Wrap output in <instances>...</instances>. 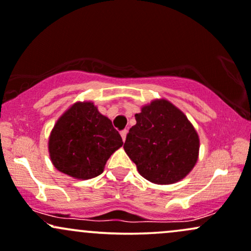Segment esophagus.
Instances as JSON below:
<instances>
[{"mask_svg": "<svg viewBox=\"0 0 251 251\" xmlns=\"http://www.w3.org/2000/svg\"><path fill=\"white\" fill-rule=\"evenodd\" d=\"M126 134H128V130H122V131H121V136H122V140L123 141H126Z\"/></svg>", "mask_w": 251, "mask_h": 251, "instance_id": "esophagus-1", "label": "esophagus"}]
</instances>
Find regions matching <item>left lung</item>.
Listing matches in <instances>:
<instances>
[{
  "instance_id": "left-lung-1",
  "label": "left lung",
  "mask_w": 251,
  "mask_h": 251,
  "mask_svg": "<svg viewBox=\"0 0 251 251\" xmlns=\"http://www.w3.org/2000/svg\"><path fill=\"white\" fill-rule=\"evenodd\" d=\"M126 135V155L141 176L157 185L178 182L198 161L201 141L186 115L165 98L153 100L135 114Z\"/></svg>"
}]
</instances>
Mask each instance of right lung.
Returning a JSON list of instances; mask_svg holds the SVG:
<instances>
[{"label":"right lung","mask_w":251,"mask_h":251,"mask_svg":"<svg viewBox=\"0 0 251 251\" xmlns=\"http://www.w3.org/2000/svg\"><path fill=\"white\" fill-rule=\"evenodd\" d=\"M123 141L111 121L91 100L73 103L58 118L49 137V153L59 172L77 180L103 173Z\"/></svg>","instance_id":"1"}]
</instances>
